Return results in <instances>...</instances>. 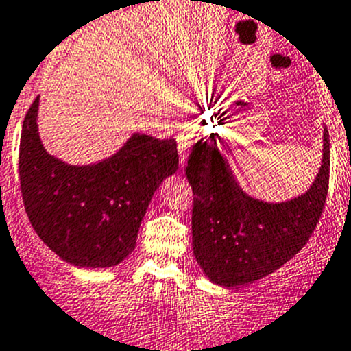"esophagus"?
I'll return each mask as SVG.
<instances>
[{
    "instance_id": "34e87169",
    "label": "esophagus",
    "mask_w": 351,
    "mask_h": 351,
    "mask_svg": "<svg viewBox=\"0 0 351 351\" xmlns=\"http://www.w3.org/2000/svg\"><path fill=\"white\" fill-rule=\"evenodd\" d=\"M193 142H195V130L192 127H183L180 130L178 137H176V144H178V154L182 159V168H185L186 159H189L190 149H192Z\"/></svg>"
}]
</instances>
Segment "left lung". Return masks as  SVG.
<instances>
[{
    "instance_id": "1",
    "label": "left lung",
    "mask_w": 351,
    "mask_h": 351,
    "mask_svg": "<svg viewBox=\"0 0 351 351\" xmlns=\"http://www.w3.org/2000/svg\"><path fill=\"white\" fill-rule=\"evenodd\" d=\"M186 178L193 190V255L204 276L226 288L254 283L280 269L314 233L329 185L328 128L321 168L293 199L271 202L245 192L214 137L193 145Z\"/></svg>"
}]
</instances>
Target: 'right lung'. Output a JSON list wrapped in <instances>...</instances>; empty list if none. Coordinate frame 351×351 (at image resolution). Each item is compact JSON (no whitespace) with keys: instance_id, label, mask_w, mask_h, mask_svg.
Instances as JSON below:
<instances>
[{"instance_id":"right-lung-1","label":"right lung","mask_w":351,"mask_h":351,"mask_svg":"<svg viewBox=\"0 0 351 351\" xmlns=\"http://www.w3.org/2000/svg\"><path fill=\"white\" fill-rule=\"evenodd\" d=\"M39 96L27 111L19 171L23 206L40 240L77 267H113L130 255L154 192L178 169L176 142L144 134L90 165L49 154L37 127Z\"/></svg>"}]
</instances>
